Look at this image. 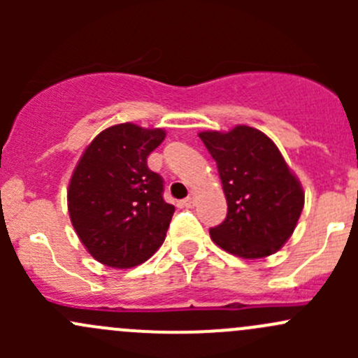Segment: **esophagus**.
<instances>
[{"mask_svg": "<svg viewBox=\"0 0 358 358\" xmlns=\"http://www.w3.org/2000/svg\"><path fill=\"white\" fill-rule=\"evenodd\" d=\"M194 204H196V197H194V194H190V196L183 201V206H185V208H194Z\"/></svg>", "mask_w": 358, "mask_h": 358, "instance_id": "34e87169", "label": "esophagus"}]
</instances>
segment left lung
<instances>
[{
  "label": "left lung",
  "mask_w": 358,
  "mask_h": 358,
  "mask_svg": "<svg viewBox=\"0 0 358 358\" xmlns=\"http://www.w3.org/2000/svg\"><path fill=\"white\" fill-rule=\"evenodd\" d=\"M199 138L218 166L227 218L209 230L213 243L241 258H265L286 244L305 204L301 183L275 143L251 126Z\"/></svg>",
  "instance_id": "8db88e82"
}]
</instances>
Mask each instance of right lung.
<instances>
[{
  "instance_id": "right-lung-1",
  "label": "right lung",
  "mask_w": 358,
  "mask_h": 358,
  "mask_svg": "<svg viewBox=\"0 0 358 358\" xmlns=\"http://www.w3.org/2000/svg\"><path fill=\"white\" fill-rule=\"evenodd\" d=\"M164 136L161 128L122 122L99 133L79 159L67 190L69 216L96 262L129 268L164 243L175 206L162 199L164 182L147 166Z\"/></svg>"
}]
</instances>
